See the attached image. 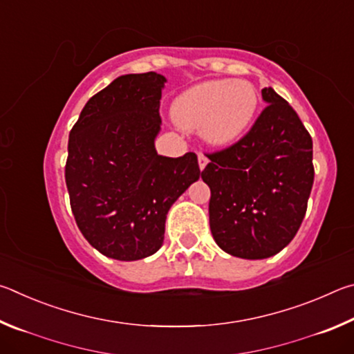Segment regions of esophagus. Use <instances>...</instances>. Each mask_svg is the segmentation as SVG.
I'll return each mask as SVG.
<instances>
[{
  "mask_svg": "<svg viewBox=\"0 0 354 354\" xmlns=\"http://www.w3.org/2000/svg\"><path fill=\"white\" fill-rule=\"evenodd\" d=\"M207 162H209V160H207L206 156L203 154V153H198V165H200V170L205 169V167L207 165Z\"/></svg>",
  "mask_w": 354,
  "mask_h": 354,
  "instance_id": "34e87169",
  "label": "esophagus"
}]
</instances>
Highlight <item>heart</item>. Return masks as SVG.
Masks as SVG:
<instances>
[{
	"label": "heart",
	"mask_w": 354,
	"mask_h": 354,
	"mask_svg": "<svg viewBox=\"0 0 354 354\" xmlns=\"http://www.w3.org/2000/svg\"><path fill=\"white\" fill-rule=\"evenodd\" d=\"M257 92L248 81L201 82L179 95L173 118L179 127L200 134L212 145H227L243 134L254 117Z\"/></svg>",
	"instance_id": "obj_1"
}]
</instances>
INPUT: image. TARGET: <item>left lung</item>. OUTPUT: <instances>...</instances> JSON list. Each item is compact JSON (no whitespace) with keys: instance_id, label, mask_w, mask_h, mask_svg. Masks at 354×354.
<instances>
[{"instance_id":"1","label":"left lung","mask_w":354,"mask_h":354,"mask_svg":"<svg viewBox=\"0 0 354 354\" xmlns=\"http://www.w3.org/2000/svg\"><path fill=\"white\" fill-rule=\"evenodd\" d=\"M266 109L241 140L209 153L201 178L211 189L209 225L227 254L266 259L290 243L314 184L313 139L272 87Z\"/></svg>"}]
</instances>
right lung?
Listing matches in <instances>:
<instances>
[{
    "label": "right lung",
    "instance_id": "right-lung-1",
    "mask_svg": "<svg viewBox=\"0 0 354 354\" xmlns=\"http://www.w3.org/2000/svg\"><path fill=\"white\" fill-rule=\"evenodd\" d=\"M165 81L154 71L117 77L70 131L71 212L86 241L112 259H143L162 247L167 212L201 175L195 153L165 158L154 148Z\"/></svg>",
    "mask_w": 354,
    "mask_h": 354
}]
</instances>
